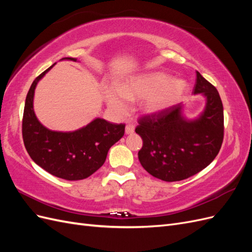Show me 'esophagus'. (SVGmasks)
<instances>
[{"mask_svg": "<svg viewBox=\"0 0 252 252\" xmlns=\"http://www.w3.org/2000/svg\"><path fill=\"white\" fill-rule=\"evenodd\" d=\"M133 131H134V125H133V124H127L126 127H125V132H126V134L132 133Z\"/></svg>", "mask_w": 252, "mask_h": 252, "instance_id": "obj_1", "label": "esophagus"}]
</instances>
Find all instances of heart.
Listing matches in <instances>:
<instances>
[{
	"instance_id": "1",
	"label": "heart",
	"mask_w": 252,
	"mask_h": 252,
	"mask_svg": "<svg viewBox=\"0 0 252 252\" xmlns=\"http://www.w3.org/2000/svg\"><path fill=\"white\" fill-rule=\"evenodd\" d=\"M187 84L182 80H171L162 72H152L132 78L119 87L103 88L104 98L112 110L123 113L129 100L144 98L143 109L148 113H159L170 109L184 96Z\"/></svg>"
}]
</instances>
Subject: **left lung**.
<instances>
[{
	"label": "left lung",
	"instance_id": "8db88e82",
	"mask_svg": "<svg viewBox=\"0 0 252 252\" xmlns=\"http://www.w3.org/2000/svg\"><path fill=\"white\" fill-rule=\"evenodd\" d=\"M193 94H202L207 101L195 120L183 117L182 104L139 120L135 132L143 140L139 159L155 178L177 182L192 177L215 159L222 146L224 111L217 88L196 71Z\"/></svg>",
	"mask_w": 252,
	"mask_h": 252
}]
</instances>
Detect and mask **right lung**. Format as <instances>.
<instances>
[{"label": "right lung", "mask_w": 252, "mask_h": 252, "mask_svg": "<svg viewBox=\"0 0 252 252\" xmlns=\"http://www.w3.org/2000/svg\"><path fill=\"white\" fill-rule=\"evenodd\" d=\"M51 67L29 88L22 122L23 141L32 161L50 174L68 181L86 179L104 164L109 148L124 135L125 124H112L97 118L72 132L52 131L44 127L33 111V95L37 82Z\"/></svg>", "instance_id": "right-lung-1"}]
</instances>
